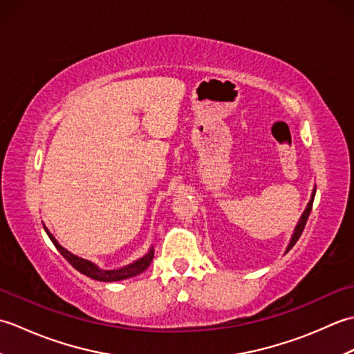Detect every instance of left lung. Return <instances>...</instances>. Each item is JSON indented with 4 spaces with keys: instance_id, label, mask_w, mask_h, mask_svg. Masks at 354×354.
I'll use <instances>...</instances> for the list:
<instances>
[{
    "instance_id": "obj_1",
    "label": "left lung",
    "mask_w": 354,
    "mask_h": 354,
    "mask_svg": "<svg viewBox=\"0 0 354 354\" xmlns=\"http://www.w3.org/2000/svg\"><path fill=\"white\" fill-rule=\"evenodd\" d=\"M315 193H317V185L313 187L312 194H310V201L307 202V207H306V209L303 212L301 217H299V221H298V223H297L295 230H293V232H292V237H290V240H289L288 248H286V252H289V251L292 250V246L297 243V240L299 239V236H301V232H303V230H304V227H306V222H307V219H309V214H310V212H312V205H313ZM286 252H284V254H286Z\"/></svg>"
}]
</instances>
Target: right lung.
Instances as JSON below:
<instances>
[{
    "mask_svg": "<svg viewBox=\"0 0 354 354\" xmlns=\"http://www.w3.org/2000/svg\"><path fill=\"white\" fill-rule=\"evenodd\" d=\"M44 230L48 234L53 245H55L57 248V251L61 252L66 260H68V263H70L73 268H76L79 272H82V274L89 277V278H93V280H97V281H104V283L108 281V283H111V281L126 280V278H131V277L138 275L141 272H145V270L150 266V261H152V259H153V248H150L149 252L145 255V257H141L137 261L131 263V265L123 266V268H120V269H102L100 266H97L95 263L89 261L86 259H82V257H79V255L70 252L68 250H65L62 245H59L56 237L51 234V232L48 231L47 227H45V225H44Z\"/></svg>",
    "mask_w": 354,
    "mask_h": 354,
    "instance_id": "add662e5",
    "label": "right lung"
}]
</instances>
